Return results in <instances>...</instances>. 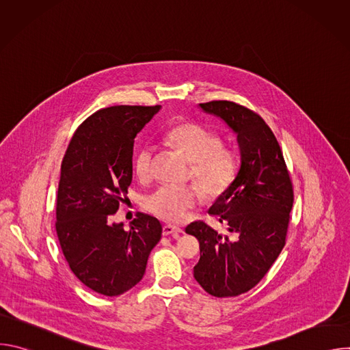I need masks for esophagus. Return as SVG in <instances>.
Here are the masks:
<instances>
[{
	"label": "esophagus",
	"mask_w": 350,
	"mask_h": 350,
	"mask_svg": "<svg viewBox=\"0 0 350 350\" xmlns=\"http://www.w3.org/2000/svg\"><path fill=\"white\" fill-rule=\"evenodd\" d=\"M183 232V230L180 227H176V226H172V224H165L163 226V235H177Z\"/></svg>",
	"instance_id": "1"
}]
</instances>
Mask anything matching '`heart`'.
<instances>
[{
  "instance_id": "1",
  "label": "heart",
  "mask_w": 350,
  "mask_h": 350,
  "mask_svg": "<svg viewBox=\"0 0 350 350\" xmlns=\"http://www.w3.org/2000/svg\"><path fill=\"white\" fill-rule=\"evenodd\" d=\"M166 138L191 163V176L205 195L217 196L227 189L237 172V158L216 133L198 123L183 122L173 126ZM152 162L154 148L141 146L133 159L135 174L149 177ZM198 202L199 192L192 185H162L145 198L144 205L161 219L181 221Z\"/></svg>"
}]
</instances>
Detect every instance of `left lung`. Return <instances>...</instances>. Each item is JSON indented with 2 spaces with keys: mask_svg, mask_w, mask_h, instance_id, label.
Returning a JSON list of instances; mask_svg holds the SVG:
<instances>
[{
  "mask_svg": "<svg viewBox=\"0 0 350 350\" xmlns=\"http://www.w3.org/2000/svg\"><path fill=\"white\" fill-rule=\"evenodd\" d=\"M198 107L235 133L241 163L208 211L238 238L231 241L204 221L185 227L201 247L193 277L213 296H238L266 275L282 251L293 204L292 184L280 145L259 115L230 101Z\"/></svg>",
  "mask_w": 350,
  "mask_h": 350,
  "instance_id": "left-lung-1",
  "label": "left lung"
}]
</instances>
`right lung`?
<instances>
[{"mask_svg": "<svg viewBox=\"0 0 350 350\" xmlns=\"http://www.w3.org/2000/svg\"><path fill=\"white\" fill-rule=\"evenodd\" d=\"M119 105L95 112L73 134L61 166L57 234L70 270L90 289L118 296L144 277L162 237L161 221L138 213L112 221L133 178L135 135L159 111Z\"/></svg>", "mask_w": 350, "mask_h": 350, "instance_id": "add662e5", "label": "right lung"}]
</instances>
